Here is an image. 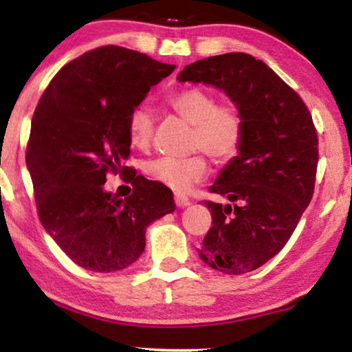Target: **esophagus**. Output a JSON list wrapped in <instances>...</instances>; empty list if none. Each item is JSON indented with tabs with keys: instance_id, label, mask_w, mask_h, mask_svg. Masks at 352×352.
<instances>
[{
	"instance_id": "34e87169",
	"label": "esophagus",
	"mask_w": 352,
	"mask_h": 352,
	"mask_svg": "<svg viewBox=\"0 0 352 352\" xmlns=\"http://www.w3.org/2000/svg\"><path fill=\"white\" fill-rule=\"evenodd\" d=\"M175 204H177V207H185V206H188L190 204V197L188 196H185V195H182V192H175Z\"/></svg>"
}]
</instances>
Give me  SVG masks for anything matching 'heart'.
I'll return each instance as SVG.
<instances>
[{
	"label": "heart",
	"mask_w": 352,
	"mask_h": 352,
	"mask_svg": "<svg viewBox=\"0 0 352 352\" xmlns=\"http://www.w3.org/2000/svg\"><path fill=\"white\" fill-rule=\"evenodd\" d=\"M167 103L192 126L190 148L197 153L188 157L166 156L148 161L145 174L170 190L186 191L209 174L204 153L217 164H228L239 155L245 137V121L234 102H219L214 94L202 87L180 89L170 94ZM155 127L156 118L150 107L145 103L133 107L127 116L131 145L137 150H148Z\"/></svg>",
	"instance_id": "1"
}]
</instances>
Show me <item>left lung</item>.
Instances as JSON below:
<instances>
[{"instance_id": "obj_1", "label": "left lung", "mask_w": 352, "mask_h": 352, "mask_svg": "<svg viewBox=\"0 0 352 352\" xmlns=\"http://www.w3.org/2000/svg\"><path fill=\"white\" fill-rule=\"evenodd\" d=\"M178 81L214 84L241 108L245 137L209 188L234 206L206 201L212 226L201 258L226 274H244L279 254L313 199L318 131L301 97L250 54L228 52L183 68Z\"/></svg>"}]
</instances>
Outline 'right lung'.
I'll list each match as a JSON object with an SVG mask.
<instances>
[{
  "instance_id": "obj_1",
  "label": "right lung",
  "mask_w": 352,
  "mask_h": 352,
  "mask_svg": "<svg viewBox=\"0 0 352 352\" xmlns=\"http://www.w3.org/2000/svg\"><path fill=\"white\" fill-rule=\"evenodd\" d=\"M174 70L146 54L102 46L60 68L39 98L25 155L38 217L81 268L132 265L145 250L146 226L175 210L172 191L122 166L131 155L129 113ZM118 171L133 185L124 200L102 190Z\"/></svg>"
}]
</instances>
